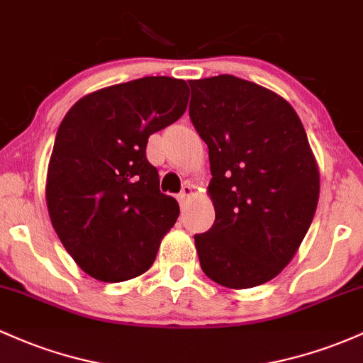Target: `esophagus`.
Here are the masks:
<instances>
[{
	"mask_svg": "<svg viewBox=\"0 0 363 363\" xmlns=\"http://www.w3.org/2000/svg\"><path fill=\"white\" fill-rule=\"evenodd\" d=\"M191 194H193V186H189V184H184L182 186V189H181V193L177 194V200H179V203H186L188 201V198L191 196Z\"/></svg>",
	"mask_w": 363,
	"mask_h": 363,
	"instance_id": "obj_1",
	"label": "esophagus"
}]
</instances>
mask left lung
<instances>
[{
	"instance_id": "obj_1",
	"label": "left lung",
	"mask_w": 363,
	"mask_h": 363,
	"mask_svg": "<svg viewBox=\"0 0 363 363\" xmlns=\"http://www.w3.org/2000/svg\"><path fill=\"white\" fill-rule=\"evenodd\" d=\"M189 118L208 146L215 222L194 234L203 272L225 288L270 281L313 220L318 169L293 106L234 77L189 81Z\"/></svg>"
}]
</instances>
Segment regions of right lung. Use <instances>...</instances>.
<instances>
[{"label": "right lung", "mask_w": 363, "mask_h": 363, "mask_svg": "<svg viewBox=\"0 0 363 363\" xmlns=\"http://www.w3.org/2000/svg\"><path fill=\"white\" fill-rule=\"evenodd\" d=\"M188 91L182 79H136L81 98L60 123L48 212L75 264L98 281L146 272L177 220V201L160 191L146 145L181 118Z\"/></svg>", "instance_id": "add662e5"}]
</instances>
